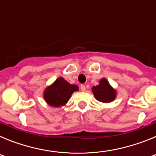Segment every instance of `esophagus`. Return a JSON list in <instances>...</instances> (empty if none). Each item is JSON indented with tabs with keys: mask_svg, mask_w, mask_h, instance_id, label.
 Masks as SVG:
<instances>
[{
	"mask_svg": "<svg viewBox=\"0 0 156 156\" xmlns=\"http://www.w3.org/2000/svg\"><path fill=\"white\" fill-rule=\"evenodd\" d=\"M80 89L82 91H85L86 90V87H85V85L83 84H81L80 85Z\"/></svg>",
	"mask_w": 156,
	"mask_h": 156,
	"instance_id": "1",
	"label": "esophagus"
}]
</instances>
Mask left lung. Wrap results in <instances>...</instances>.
<instances>
[{
  "label": "left lung",
  "mask_w": 156,
  "mask_h": 156,
  "mask_svg": "<svg viewBox=\"0 0 156 156\" xmlns=\"http://www.w3.org/2000/svg\"><path fill=\"white\" fill-rule=\"evenodd\" d=\"M92 92L95 98L101 102H111L116 97V91L112 87L105 78H102L99 81L98 85L92 87Z\"/></svg>",
  "instance_id": "8db88e82"
}]
</instances>
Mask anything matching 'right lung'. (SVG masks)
<instances>
[{"instance_id":"right-lung-1","label":"right lung","mask_w":156,"mask_h":156,"mask_svg":"<svg viewBox=\"0 0 156 156\" xmlns=\"http://www.w3.org/2000/svg\"><path fill=\"white\" fill-rule=\"evenodd\" d=\"M78 90V86L70 84L62 77H59L45 89L44 98L49 105L58 108L68 102L73 93Z\"/></svg>"}]
</instances>
